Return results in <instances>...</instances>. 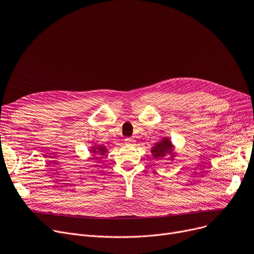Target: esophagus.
<instances>
[{"instance_id": "obj_1", "label": "esophagus", "mask_w": 254, "mask_h": 254, "mask_svg": "<svg viewBox=\"0 0 254 254\" xmlns=\"http://www.w3.org/2000/svg\"><path fill=\"white\" fill-rule=\"evenodd\" d=\"M125 142L127 145H132L135 143V139L134 138H126Z\"/></svg>"}]
</instances>
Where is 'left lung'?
<instances>
[{
    "instance_id": "obj_1",
    "label": "left lung",
    "mask_w": 254,
    "mask_h": 254,
    "mask_svg": "<svg viewBox=\"0 0 254 254\" xmlns=\"http://www.w3.org/2000/svg\"><path fill=\"white\" fill-rule=\"evenodd\" d=\"M151 153L156 159H161L166 155H171L172 157L175 155L173 153V145L169 138H163V140L155 143L151 149Z\"/></svg>"
}]
</instances>
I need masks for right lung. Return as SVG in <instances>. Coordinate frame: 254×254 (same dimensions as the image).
I'll use <instances>...</instances> for the list:
<instances>
[{
    "instance_id": "1",
    "label": "right lung",
    "mask_w": 254,
    "mask_h": 254,
    "mask_svg": "<svg viewBox=\"0 0 254 254\" xmlns=\"http://www.w3.org/2000/svg\"><path fill=\"white\" fill-rule=\"evenodd\" d=\"M90 152L93 154V156H95V154H98V155H104L106 152H107V149L105 146H102V145H99V146H93V147H91V150Z\"/></svg>"
}]
</instances>
